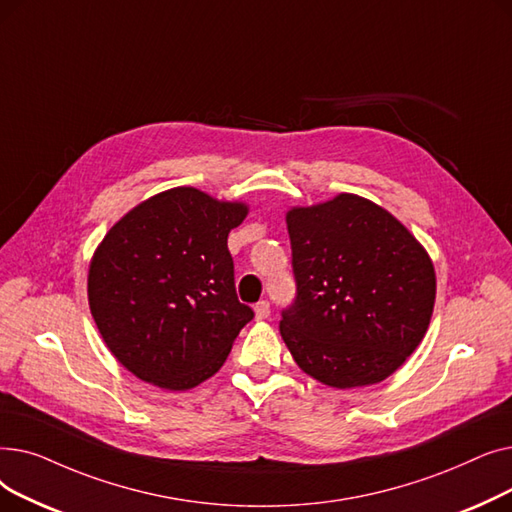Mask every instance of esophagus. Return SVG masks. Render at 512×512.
Wrapping results in <instances>:
<instances>
[{"mask_svg":"<svg viewBox=\"0 0 512 512\" xmlns=\"http://www.w3.org/2000/svg\"><path fill=\"white\" fill-rule=\"evenodd\" d=\"M254 314H256V321H264V319H269V314H271V304L266 302V300L258 302V304L254 306Z\"/></svg>","mask_w":512,"mask_h":512,"instance_id":"obj_1","label":"esophagus"}]
</instances>
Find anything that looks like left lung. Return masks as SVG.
I'll return each instance as SVG.
<instances>
[{"label": "left lung", "instance_id": "1", "mask_svg": "<svg viewBox=\"0 0 512 512\" xmlns=\"http://www.w3.org/2000/svg\"><path fill=\"white\" fill-rule=\"evenodd\" d=\"M296 300L279 331L298 367L337 389L398 371L431 321L435 271L396 216L354 193L291 208Z\"/></svg>", "mask_w": 512, "mask_h": 512}]
</instances>
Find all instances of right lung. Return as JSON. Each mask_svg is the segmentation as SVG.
<instances>
[{
	"label": "right lung",
	"mask_w": 512,
	"mask_h": 512,
	"mask_svg": "<svg viewBox=\"0 0 512 512\" xmlns=\"http://www.w3.org/2000/svg\"><path fill=\"white\" fill-rule=\"evenodd\" d=\"M248 214L196 187L141 202L106 233L87 277L93 321L141 381L183 392L212 377L254 319L237 300L231 229Z\"/></svg>",
	"instance_id": "add662e5"
}]
</instances>
